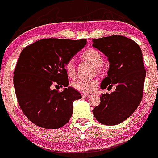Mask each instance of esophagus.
<instances>
[{
	"mask_svg": "<svg viewBox=\"0 0 158 158\" xmlns=\"http://www.w3.org/2000/svg\"><path fill=\"white\" fill-rule=\"evenodd\" d=\"M90 94H82V97L83 98H88Z\"/></svg>",
	"mask_w": 158,
	"mask_h": 158,
	"instance_id": "obj_1",
	"label": "esophagus"
}]
</instances>
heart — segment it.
<instances>
[{
	"label": "heart",
	"mask_w": 158,
	"mask_h": 158,
	"mask_svg": "<svg viewBox=\"0 0 158 158\" xmlns=\"http://www.w3.org/2000/svg\"><path fill=\"white\" fill-rule=\"evenodd\" d=\"M81 59L92 64L94 67L96 73H100L103 72L102 64L103 62V58L99 50L95 49H88L81 54ZM64 70L69 77H75L76 67L73 60L70 59L65 63ZM98 84H99V81L97 79H91V80H77L73 83V85L76 89L79 91L89 93L96 89Z\"/></svg>",
	"instance_id": "b5f03b06"
}]
</instances>
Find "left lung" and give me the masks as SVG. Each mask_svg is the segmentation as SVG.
<instances>
[{"label":"left lung","instance_id":"obj_1","mask_svg":"<svg viewBox=\"0 0 158 158\" xmlns=\"http://www.w3.org/2000/svg\"><path fill=\"white\" fill-rule=\"evenodd\" d=\"M92 45L103 53L110 64L100 88L116 86L111 94H101L93 114L102 124L114 126L131 117L142 100L146 76L142 51L136 42L118 35L94 39Z\"/></svg>","mask_w":158,"mask_h":158}]
</instances>
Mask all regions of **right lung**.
<instances>
[{
    "instance_id": "add662e5",
    "label": "right lung",
    "mask_w": 158,
    "mask_h": 158,
    "mask_svg": "<svg viewBox=\"0 0 158 158\" xmlns=\"http://www.w3.org/2000/svg\"><path fill=\"white\" fill-rule=\"evenodd\" d=\"M85 45V39L47 38L22 50L14 72V85L19 104L30 122L45 129H59L70 120L73 102L81 95L69 86L64 64ZM54 86L65 88L59 92Z\"/></svg>"
}]
</instances>
